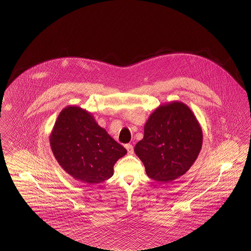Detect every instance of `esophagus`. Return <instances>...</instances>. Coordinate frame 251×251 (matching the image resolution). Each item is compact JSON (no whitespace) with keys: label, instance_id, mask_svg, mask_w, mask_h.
<instances>
[{"label":"esophagus","instance_id":"esophagus-1","mask_svg":"<svg viewBox=\"0 0 251 251\" xmlns=\"http://www.w3.org/2000/svg\"><path fill=\"white\" fill-rule=\"evenodd\" d=\"M125 148H126V150H127L129 154H132L133 153V147H132V145H131V144H126Z\"/></svg>","mask_w":251,"mask_h":251}]
</instances>
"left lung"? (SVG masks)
Listing matches in <instances>:
<instances>
[{
	"label": "left lung",
	"mask_w": 251,
	"mask_h": 251,
	"mask_svg": "<svg viewBox=\"0 0 251 251\" xmlns=\"http://www.w3.org/2000/svg\"><path fill=\"white\" fill-rule=\"evenodd\" d=\"M201 146L202 131L196 117L187 105L174 101L151 115L134 152L151 179L168 182L189 170Z\"/></svg>",
	"instance_id": "1"
}]
</instances>
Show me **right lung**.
I'll return each mask as SVG.
<instances>
[{"label":"right lung","mask_w":251,"mask_h":251,"mask_svg":"<svg viewBox=\"0 0 251 251\" xmlns=\"http://www.w3.org/2000/svg\"><path fill=\"white\" fill-rule=\"evenodd\" d=\"M50 142L53 155L67 173L92 184L111 178L114 165L127 153L90 114L76 106L60 113Z\"/></svg>","instance_id":"1"}]
</instances>
